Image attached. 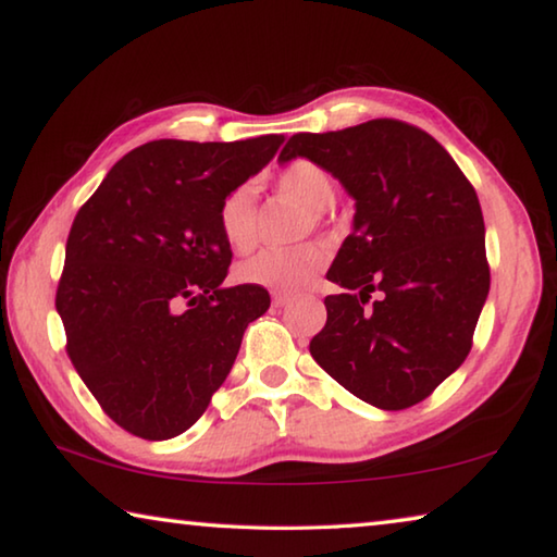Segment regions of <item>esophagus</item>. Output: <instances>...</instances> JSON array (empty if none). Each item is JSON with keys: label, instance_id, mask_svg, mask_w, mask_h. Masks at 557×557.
<instances>
[{"label": "esophagus", "instance_id": "1", "mask_svg": "<svg viewBox=\"0 0 557 557\" xmlns=\"http://www.w3.org/2000/svg\"><path fill=\"white\" fill-rule=\"evenodd\" d=\"M292 301V295H287V292H275V295H272V305L275 307H287Z\"/></svg>", "mask_w": 557, "mask_h": 557}]
</instances>
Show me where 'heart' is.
<instances>
[{"label":"heart","instance_id":"obj_1","mask_svg":"<svg viewBox=\"0 0 557 557\" xmlns=\"http://www.w3.org/2000/svg\"><path fill=\"white\" fill-rule=\"evenodd\" d=\"M280 194L305 203L312 211H324L334 201V182L326 169L307 159L287 164L277 174ZM219 231L235 252H245L256 243V199L248 186H238L219 206ZM324 265V250L301 245L292 250H262L243 262L238 277L248 285L272 292H295L305 287Z\"/></svg>","mask_w":557,"mask_h":557}]
</instances>
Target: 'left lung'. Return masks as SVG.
Returning a JSON list of instances; mask_svg holds the SVG:
<instances>
[{
    "instance_id": "8db88e82",
    "label": "left lung",
    "mask_w": 557,
    "mask_h": 557,
    "mask_svg": "<svg viewBox=\"0 0 557 557\" xmlns=\"http://www.w3.org/2000/svg\"><path fill=\"white\" fill-rule=\"evenodd\" d=\"M297 157L356 201L354 231L326 272L346 292L324 299L309 351L356 398L410 408L465 363L488 295L474 186L435 137L400 120L299 132L280 162ZM371 290L382 297L369 308Z\"/></svg>"
}]
</instances>
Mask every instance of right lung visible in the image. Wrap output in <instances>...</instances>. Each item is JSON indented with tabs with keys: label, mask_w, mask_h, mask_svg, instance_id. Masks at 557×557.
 <instances>
[{
	"label": "right lung",
	"mask_w": 557,
	"mask_h": 557,
	"mask_svg": "<svg viewBox=\"0 0 557 557\" xmlns=\"http://www.w3.org/2000/svg\"><path fill=\"white\" fill-rule=\"evenodd\" d=\"M282 143L154 139L122 157L75 215L55 292L65 351L132 435L169 440L191 428L245 329L268 312L265 287H223L233 252L219 206Z\"/></svg>",
	"instance_id": "add662e5"
}]
</instances>
